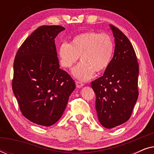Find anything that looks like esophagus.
Listing matches in <instances>:
<instances>
[{
    "label": "esophagus",
    "mask_w": 154,
    "mask_h": 154,
    "mask_svg": "<svg viewBox=\"0 0 154 154\" xmlns=\"http://www.w3.org/2000/svg\"><path fill=\"white\" fill-rule=\"evenodd\" d=\"M75 85H76L77 88H82L84 85V83H82L81 81H75Z\"/></svg>",
    "instance_id": "obj_1"
}]
</instances>
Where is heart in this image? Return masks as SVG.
Instances as JSON below:
<instances>
[{
	"mask_svg": "<svg viewBox=\"0 0 154 154\" xmlns=\"http://www.w3.org/2000/svg\"><path fill=\"white\" fill-rule=\"evenodd\" d=\"M114 51L113 38L106 33L88 31L75 35L69 43H62L58 50L63 67L71 69L80 57L81 64L73 71L78 79L88 80L108 68Z\"/></svg>",
	"mask_w": 154,
	"mask_h": 154,
	"instance_id": "obj_1",
	"label": "heart"
}]
</instances>
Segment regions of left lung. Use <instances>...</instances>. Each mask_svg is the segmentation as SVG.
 I'll list each match as a JSON object with an SVG mask.
<instances>
[{
    "mask_svg": "<svg viewBox=\"0 0 154 154\" xmlns=\"http://www.w3.org/2000/svg\"><path fill=\"white\" fill-rule=\"evenodd\" d=\"M110 27L115 38L114 54L104 75L91 83L98 119L108 129L128 121L139 95V64L134 48L119 29Z\"/></svg>",
    "mask_w": 154,
    "mask_h": 154,
    "instance_id": "8db88e82",
    "label": "left lung"
}]
</instances>
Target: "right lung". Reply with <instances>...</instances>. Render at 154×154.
Returning <instances> with one entry per match:
<instances>
[{
  "mask_svg": "<svg viewBox=\"0 0 154 154\" xmlns=\"http://www.w3.org/2000/svg\"><path fill=\"white\" fill-rule=\"evenodd\" d=\"M59 25L35 29L17 52L12 90L22 115L43 126L53 125L62 117L75 82L60 69L54 43L64 30Z\"/></svg>",
  "mask_w": 154,
  "mask_h": 154,
  "instance_id": "1",
  "label": "right lung"
}]
</instances>
